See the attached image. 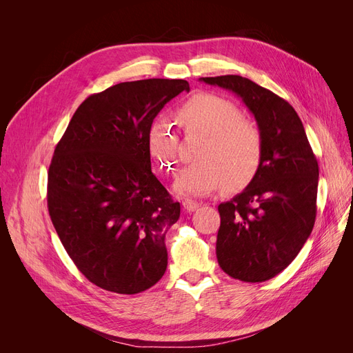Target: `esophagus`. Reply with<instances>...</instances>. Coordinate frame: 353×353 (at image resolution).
Instances as JSON below:
<instances>
[{
    "instance_id": "1",
    "label": "esophagus",
    "mask_w": 353,
    "mask_h": 353,
    "mask_svg": "<svg viewBox=\"0 0 353 353\" xmlns=\"http://www.w3.org/2000/svg\"><path fill=\"white\" fill-rule=\"evenodd\" d=\"M181 205H183L184 210L189 212V213H192V212H196V210L200 208V203H197V201H193V200H189V199L183 200V201H181Z\"/></svg>"
}]
</instances>
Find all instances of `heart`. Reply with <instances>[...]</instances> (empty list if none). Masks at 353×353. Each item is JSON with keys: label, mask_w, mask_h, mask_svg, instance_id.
<instances>
[{"label": "heart", "mask_w": 353, "mask_h": 353, "mask_svg": "<svg viewBox=\"0 0 353 353\" xmlns=\"http://www.w3.org/2000/svg\"><path fill=\"white\" fill-rule=\"evenodd\" d=\"M177 120L186 133L206 136L197 160L179 173L173 189L177 194L203 197L217 189L245 188L261 169L263 136L259 125L240 113L239 107L212 92H199L177 111ZM148 153L157 169L170 174L179 156V137L165 124L148 130Z\"/></svg>", "instance_id": "obj_1"}]
</instances>
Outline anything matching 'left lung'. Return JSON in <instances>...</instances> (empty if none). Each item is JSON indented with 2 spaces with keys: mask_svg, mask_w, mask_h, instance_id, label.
<instances>
[{
  "mask_svg": "<svg viewBox=\"0 0 353 353\" xmlns=\"http://www.w3.org/2000/svg\"><path fill=\"white\" fill-rule=\"evenodd\" d=\"M242 99L263 136L261 169L248 188L220 203L216 256L233 279L265 282L286 269L316 219L319 165L294 108L249 79L203 77Z\"/></svg>",
  "mask_w": 353,
  "mask_h": 353,
  "instance_id": "left-lung-1",
  "label": "left lung"
}]
</instances>
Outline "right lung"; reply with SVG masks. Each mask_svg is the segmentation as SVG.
<instances>
[{
    "label": "right lung",
    "instance_id": "right-lung-1",
    "mask_svg": "<svg viewBox=\"0 0 353 353\" xmlns=\"http://www.w3.org/2000/svg\"><path fill=\"white\" fill-rule=\"evenodd\" d=\"M186 80L127 81L85 99L54 150L47 203L71 261L96 286L136 294L167 268L164 239L180 217L152 173L148 130Z\"/></svg>",
    "mask_w": 353,
    "mask_h": 353
}]
</instances>
